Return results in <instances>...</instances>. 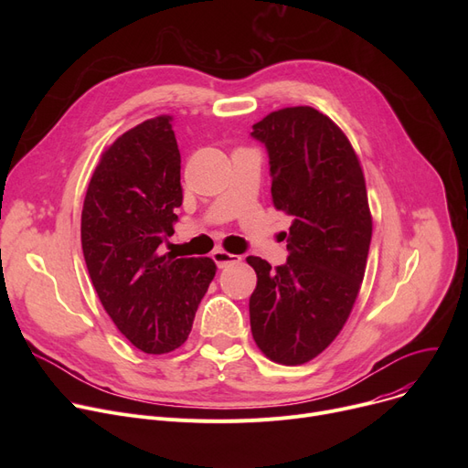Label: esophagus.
<instances>
[{
    "label": "esophagus",
    "instance_id": "esophagus-1",
    "mask_svg": "<svg viewBox=\"0 0 468 468\" xmlns=\"http://www.w3.org/2000/svg\"><path fill=\"white\" fill-rule=\"evenodd\" d=\"M212 260L216 261L218 267H228V265H231V263H239V261H240V256L229 254V252H226V250L218 249V250L212 252Z\"/></svg>",
    "mask_w": 468,
    "mask_h": 468
}]
</instances>
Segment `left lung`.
<instances>
[{
  "instance_id": "left-lung-1",
  "label": "left lung",
  "mask_w": 468,
  "mask_h": 468,
  "mask_svg": "<svg viewBox=\"0 0 468 468\" xmlns=\"http://www.w3.org/2000/svg\"><path fill=\"white\" fill-rule=\"evenodd\" d=\"M252 136L269 152L273 207L293 219L284 265L247 258L252 337L269 360L300 366L337 337L358 298L372 240L366 180L347 134L311 106L271 112Z\"/></svg>"
}]
</instances>
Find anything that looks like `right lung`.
Returning a JSON list of instances; mask_svg holds the SVG:
<instances>
[{
	"instance_id": "1",
	"label": "right lung",
	"mask_w": 468,
	"mask_h": 468,
	"mask_svg": "<svg viewBox=\"0 0 468 468\" xmlns=\"http://www.w3.org/2000/svg\"><path fill=\"white\" fill-rule=\"evenodd\" d=\"M172 115L122 133L98 161L81 210V247L106 313L147 355L182 347L216 275L212 258H175L159 244L182 205Z\"/></svg>"
}]
</instances>
